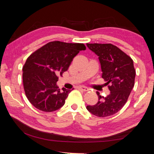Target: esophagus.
<instances>
[{"mask_svg": "<svg viewBox=\"0 0 154 154\" xmlns=\"http://www.w3.org/2000/svg\"><path fill=\"white\" fill-rule=\"evenodd\" d=\"M79 89L83 90V91H84V92H87V91L89 90V88H88V87L84 86V85H81V86H79Z\"/></svg>", "mask_w": 154, "mask_h": 154, "instance_id": "esophagus-1", "label": "esophagus"}]
</instances>
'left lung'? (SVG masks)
Wrapping results in <instances>:
<instances>
[{
    "instance_id": "obj_1",
    "label": "left lung",
    "mask_w": 154,
    "mask_h": 154,
    "mask_svg": "<svg viewBox=\"0 0 154 154\" xmlns=\"http://www.w3.org/2000/svg\"><path fill=\"white\" fill-rule=\"evenodd\" d=\"M86 45L98 56L102 77L110 90L106 97L96 92L98 103L87 106L86 109L100 118L113 116L126 104L134 87L136 72L133 60L118 47L110 43H87Z\"/></svg>"
}]
</instances>
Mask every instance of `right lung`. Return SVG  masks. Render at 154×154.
I'll return each mask as SVG.
<instances>
[{
    "label": "right lung",
    "mask_w": 154,
    "mask_h": 154,
    "mask_svg": "<svg viewBox=\"0 0 154 154\" xmlns=\"http://www.w3.org/2000/svg\"><path fill=\"white\" fill-rule=\"evenodd\" d=\"M86 49L83 43L52 41L34 52L23 66V84L28 100L45 112L58 110L64 105L71 90L57 85L58 75L66 71L79 51Z\"/></svg>",
    "instance_id": "add662e5"
}]
</instances>
